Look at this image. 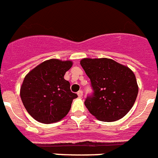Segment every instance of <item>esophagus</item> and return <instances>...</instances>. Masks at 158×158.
<instances>
[{
  "label": "esophagus",
  "instance_id": "esophagus-1",
  "mask_svg": "<svg viewBox=\"0 0 158 158\" xmlns=\"http://www.w3.org/2000/svg\"><path fill=\"white\" fill-rule=\"evenodd\" d=\"M77 95H78V96H79V98H81L82 96H83V91L80 90V91H79L78 92H77Z\"/></svg>",
  "mask_w": 158,
  "mask_h": 158
}]
</instances>
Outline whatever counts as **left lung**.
<instances>
[{"label":"left lung","mask_w":158,"mask_h":158,"mask_svg":"<svg viewBox=\"0 0 158 158\" xmlns=\"http://www.w3.org/2000/svg\"><path fill=\"white\" fill-rule=\"evenodd\" d=\"M80 64L91 80L93 94L85 106L91 115L104 122L124 117L138 94L136 76L131 69L110 59H83Z\"/></svg>","instance_id":"8db88e82"}]
</instances>
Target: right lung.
Masks as SVG:
<instances>
[{"label":"right lung","instance_id":"obj_1","mask_svg":"<svg viewBox=\"0 0 158 158\" xmlns=\"http://www.w3.org/2000/svg\"><path fill=\"white\" fill-rule=\"evenodd\" d=\"M72 64L69 60L49 59L26 75L20 95L26 111L34 120L50 124L67 116L73 99L78 97L64 79Z\"/></svg>","mask_w":158,"mask_h":158}]
</instances>
